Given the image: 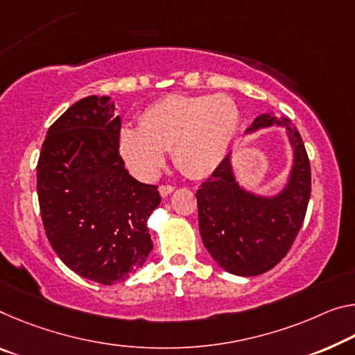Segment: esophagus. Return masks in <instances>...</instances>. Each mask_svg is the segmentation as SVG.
<instances>
[{
    "mask_svg": "<svg viewBox=\"0 0 355 355\" xmlns=\"http://www.w3.org/2000/svg\"><path fill=\"white\" fill-rule=\"evenodd\" d=\"M173 191H175V188L168 187V184H162V187H159V194L162 196V198H167V196L172 194Z\"/></svg>",
    "mask_w": 355,
    "mask_h": 355,
    "instance_id": "1",
    "label": "esophagus"
}]
</instances>
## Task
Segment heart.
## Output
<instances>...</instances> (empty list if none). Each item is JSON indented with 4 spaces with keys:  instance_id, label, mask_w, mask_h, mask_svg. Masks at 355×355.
Returning a JSON list of instances; mask_svg holds the SVG:
<instances>
[{
    "instance_id": "obj_1",
    "label": "heart",
    "mask_w": 355,
    "mask_h": 355,
    "mask_svg": "<svg viewBox=\"0 0 355 355\" xmlns=\"http://www.w3.org/2000/svg\"><path fill=\"white\" fill-rule=\"evenodd\" d=\"M239 121L237 105L226 94L167 96L144 112L140 128H121L118 145L129 171L140 180L157 175L171 148L184 175L204 178L227 156Z\"/></svg>"
}]
</instances>
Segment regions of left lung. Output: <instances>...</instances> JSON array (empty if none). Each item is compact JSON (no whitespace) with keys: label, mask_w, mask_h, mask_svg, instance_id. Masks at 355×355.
<instances>
[{"label":"left lung","mask_w":355,"mask_h":355,"mask_svg":"<svg viewBox=\"0 0 355 355\" xmlns=\"http://www.w3.org/2000/svg\"><path fill=\"white\" fill-rule=\"evenodd\" d=\"M283 128L292 166L278 193H252L237 182L232 151L196 193L204 246L219 267L239 277H256L273 268L291 250L305 218L311 172L299 131L286 116L259 115L246 136L259 129Z\"/></svg>","instance_id":"left-lung-1"}]
</instances>
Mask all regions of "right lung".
Wrapping results in <instances>:
<instances>
[{"label":"right lung","instance_id":"right-lung-1","mask_svg":"<svg viewBox=\"0 0 355 355\" xmlns=\"http://www.w3.org/2000/svg\"><path fill=\"white\" fill-rule=\"evenodd\" d=\"M121 120L110 96L72 104L49 128L37 161V198L47 239L78 277L126 281L153 250L147 221L159 205L153 184L121 159Z\"/></svg>","mask_w":355,"mask_h":355}]
</instances>
